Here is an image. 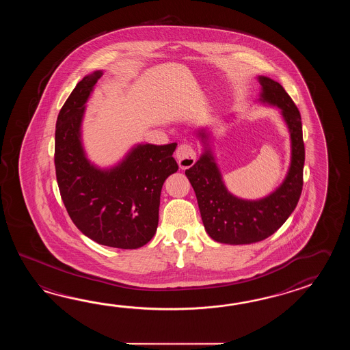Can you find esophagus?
Segmentation results:
<instances>
[{
  "label": "esophagus",
  "mask_w": 350,
  "mask_h": 350,
  "mask_svg": "<svg viewBox=\"0 0 350 350\" xmlns=\"http://www.w3.org/2000/svg\"><path fill=\"white\" fill-rule=\"evenodd\" d=\"M175 157L178 160V164L181 169H189L195 164L196 152L190 144H181L178 145L175 151Z\"/></svg>",
  "instance_id": "34e87169"
}]
</instances>
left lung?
<instances>
[{
	"label": "left lung",
	"instance_id": "obj_1",
	"mask_svg": "<svg viewBox=\"0 0 350 350\" xmlns=\"http://www.w3.org/2000/svg\"><path fill=\"white\" fill-rule=\"evenodd\" d=\"M258 80L261 85L259 101L279 107L291 133V166L282 185L259 200L234 196L224 184L205 129L198 131L204 152L185 172L196 195L205 230L210 238L223 244H252L273 235L297 208L303 189L305 149L300 112L279 82L267 76H259Z\"/></svg>",
	"mask_w": 350,
	"mask_h": 350
}]
</instances>
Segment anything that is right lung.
<instances>
[{
	"label": "right lung",
	"mask_w": 350,
	"mask_h": 350,
	"mask_svg": "<svg viewBox=\"0 0 350 350\" xmlns=\"http://www.w3.org/2000/svg\"><path fill=\"white\" fill-rule=\"evenodd\" d=\"M101 76L103 71L85 76L59 110L56 178L67 213L83 235L101 245L137 249L157 232L161 189L178 169L172 157L178 144H139L110 169L91 164L81 125L85 104Z\"/></svg>",
	"instance_id": "add662e5"
}]
</instances>
